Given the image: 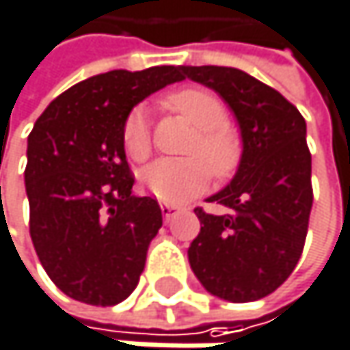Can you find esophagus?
Listing matches in <instances>:
<instances>
[{
  "label": "esophagus",
  "mask_w": 350,
  "mask_h": 350,
  "mask_svg": "<svg viewBox=\"0 0 350 350\" xmlns=\"http://www.w3.org/2000/svg\"><path fill=\"white\" fill-rule=\"evenodd\" d=\"M178 211H180V206H176V204H164V206H162V215H164L166 221H170Z\"/></svg>",
  "instance_id": "obj_1"
}]
</instances>
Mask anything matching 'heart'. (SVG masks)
Wrapping results in <instances>:
<instances>
[{"mask_svg":"<svg viewBox=\"0 0 350 350\" xmlns=\"http://www.w3.org/2000/svg\"><path fill=\"white\" fill-rule=\"evenodd\" d=\"M168 105L190 121L198 133L190 144L186 160H158L142 172L146 190L166 204H182L200 194L211 172L229 178L241 162V139L227 123L225 103L204 89H182L168 97ZM123 148L135 162H144L152 152L150 123L144 107H135L123 123Z\"/></svg>","mask_w":350,"mask_h":350,"instance_id":"b5f03b06","label":"heart"}]
</instances>
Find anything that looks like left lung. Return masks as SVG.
<instances>
[{"label":"left lung","instance_id":"left-lung-1","mask_svg":"<svg viewBox=\"0 0 350 350\" xmlns=\"http://www.w3.org/2000/svg\"><path fill=\"white\" fill-rule=\"evenodd\" d=\"M233 111L243 152L233 180L208 202L227 213L194 208L200 233L188 261L217 298L259 300L294 271L308 233L312 208V158L306 121L275 89L231 66H180Z\"/></svg>","mask_w":350,"mask_h":350}]
</instances>
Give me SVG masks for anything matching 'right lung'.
Returning a JSON list of instances; mask_svg holds the SVG:
<instances>
[{"mask_svg": "<svg viewBox=\"0 0 350 350\" xmlns=\"http://www.w3.org/2000/svg\"><path fill=\"white\" fill-rule=\"evenodd\" d=\"M182 79L180 66L103 72L58 95L34 123L24 172L30 237L68 298L115 306L135 290L162 211L131 194L123 123L139 101Z\"/></svg>", "mask_w": 350, "mask_h": 350, "instance_id": "1", "label": "right lung"}]
</instances>
